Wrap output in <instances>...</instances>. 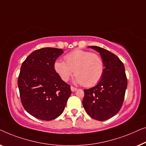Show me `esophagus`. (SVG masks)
I'll list each match as a JSON object with an SVG mask.
<instances>
[{"instance_id": "obj_1", "label": "esophagus", "mask_w": 146, "mask_h": 146, "mask_svg": "<svg viewBox=\"0 0 146 146\" xmlns=\"http://www.w3.org/2000/svg\"><path fill=\"white\" fill-rule=\"evenodd\" d=\"M71 91H72V92H75V91H77V88L73 87V86H71Z\"/></svg>"}]
</instances>
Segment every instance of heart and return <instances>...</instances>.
I'll return each instance as SVG.
<instances>
[{
  "label": "heart",
  "instance_id": "1",
  "mask_svg": "<svg viewBox=\"0 0 146 146\" xmlns=\"http://www.w3.org/2000/svg\"><path fill=\"white\" fill-rule=\"evenodd\" d=\"M65 62L57 60L54 68L61 79L68 81L75 72L74 82L91 87L97 84L103 75L104 65L101 57L97 53L76 50L65 56Z\"/></svg>",
  "mask_w": 146,
  "mask_h": 146
}]
</instances>
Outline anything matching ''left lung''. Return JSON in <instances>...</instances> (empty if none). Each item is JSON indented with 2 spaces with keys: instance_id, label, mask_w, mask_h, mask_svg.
Masks as SVG:
<instances>
[{
  "instance_id": "left-lung-1",
  "label": "left lung",
  "mask_w": 146,
  "mask_h": 146,
  "mask_svg": "<svg viewBox=\"0 0 146 146\" xmlns=\"http://www.w3.org/2000/svg\"><path fill=\"white\" fill-rule=\"evenodd\" d=\"M89 48L100 53L104 69L97 85L84 90L83 105L91 118L104 121L112 118L120 110L128 82L124 65L116 55L98 46Z\"/></svg>"
}]
</instances>
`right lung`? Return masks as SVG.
Returning <instances> with one entry per match:
<instances>
[{
	"instance_id": "1",
	"label": "right lung",
	"mask_w": 146,
	"mask_h": 146,
	"mask_svg": "<svg viewBox=\"0 0 146 146\" xmlns=\"http://www.w3.org/2000/svg\"><path fill=\"white\" fill-rule=\"evenodd\" d=\"M62 49L44 48L28 55L22 63L18 86L24 109L35 118L52 120L63 113L71 94L70 85L54 69Z\"/></svg>"
}]
</instances>
